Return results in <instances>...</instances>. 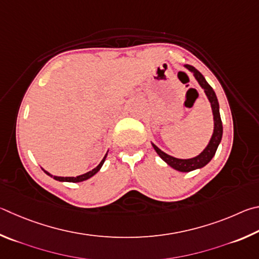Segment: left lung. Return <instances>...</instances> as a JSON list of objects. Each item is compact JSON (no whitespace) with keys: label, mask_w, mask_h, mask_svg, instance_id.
I'll return each instance as SVG.
<instances>
[{"label":"left lung","mask_w":259,"mask_h":259,"mask_svg":"<svg viewBox=\"0 0 259 259\" xmlns=\"http://www.w3.org/2000/svg\"><path fill=\"white\" fill-rule=\"evenodd\" d=\"M187 69L191 72L194 78L198 81V84L200 85V88L203 90L208 101L210 103L211 112H212V119H214V130H212L211 138L208 142L207 147L199 153L198 156L193 158H189V159H180V158H175L173 156H169L168 153H166L158 148L155 143L151 142L153 149H155L157 155L159 156L162 160H164L167 165L170 166L171 168L175 170L182 171V173H188V171H192L196 169H200L202 167H205L208 162H209L212 157L215 156L217 148H219L220 143L222 141V135H223V125H222L221 115H220V103L217 100L216 93L214 92L211 86L207 83L205 77L196 68L185 65L184 66Z\"/></svg>","instance_id":"1"}]
</instances>
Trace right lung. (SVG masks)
<instances>
[{"label": "right lung", "instance_id": "obj_1", "mask_svg": "<svg viewBox=\"0 0 259 259\" xmlns=\"http://www.w3.org/2000/svg\"><path fill=\"white\" fill-rule=\"evenodd\" d=\"M107 156H108V151H107V153L106 155H104V157H103V159L100 161V164L95 167V168H93L92 170H90V171H88V173H85V174H81V175H78V176H70V178H63V176H56V175H52V174H50L49 171H47L45 170L44 168H42V167H40V168L43 169V171L47 175H49L50 178H53L54 180L56 181H59V182H71V183H78V182H83V181H86V180H89V179H91L92 178V176H94L95 174L98 173V171L101 169V167H102V165L104 164V161H106V158H107Z\"/></svg>", "mask_w": 259, "mask_h": 259}]
</instances>
